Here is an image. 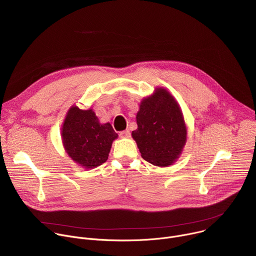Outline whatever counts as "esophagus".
Instances as JSON below:
<instances>
[{"label":"esophagus","instance_id":"34e87169","mask_svg":"<svg viewBox=\"0 0 256 256\" xmlns=\"http://www.w3.org/2000/svg\"><path fill=\"white\" fill-rule=\"evenodd\" d=\"M120 138H130V132L128 130H122V132H120Z\"/></svg>","mask_w":256,"mask_h":256}]
</instances>
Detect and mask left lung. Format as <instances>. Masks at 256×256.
Returning <instances> with one entry per match:
<instances>
[{
    "label": "left lung",
    "mask_w": 256,
    "mask_h": 256,
    "mask_svg": "<svg viewBox=\"0 0 256 256\" xmlns=\"http://www.w3.org/2000/svg\"><path fill=\"white\" fill-rule=\"evenodd\" d=\"M138 128L132 136L142 159L165 167L179 158L186 142V126L179 104L164 88L140 101Z\"/></svg>",
    "instance_id": "1"
}]
</instances>
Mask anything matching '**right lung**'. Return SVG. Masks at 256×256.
I'll list each match as a JSON object with an SVG mask.
<instances>
[{
  "label": "right lung",
  "instance_id": "obj_1",
  "mask_svg": "<svg viewBox=\"0 0 256 256\" xmlns=\"http://www.w3.org/2000/svg\"><path fill=\"white\" fill-rule=\"evenodd\" d=\"M118 134L109 122L100 124L92 109L82 110L72 106L62 128L66 152L85 169L100 166L108 159L112 142Z\"/></svg>",
  "mask_w": 256,
  "mask_h": 256
}]
</instances>
